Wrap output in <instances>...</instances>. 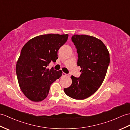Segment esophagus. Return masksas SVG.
Listing matches in <instances>:
<instances>
[{
	"mask_svg": "<svg viewBox=\"0 0 130 130\" xmlns=\"http://www.w3.org/2000/svg\"><path fill=\"white\" fill-rule=\"evenodd\" d=\"M62 75L63 76H66V75H67V74H66V73H65V72H63L62 73Z\"/></svg>",
	"mask_w": 130,
	"mask_h": 130,
	"instance_id": "1",
	"label": "esophagus"
}]
</instances>
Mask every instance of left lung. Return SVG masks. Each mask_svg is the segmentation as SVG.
I'll return each instance as SVG.
<instances>
[{
    "label": "left lung",
    "mask_w": 130,
    "mask_h": 130,
    "mask_svg": "<svg viewBox=\"0 0 130 130\" xmlns=\"http://www.w3.org/2000/svg\"><path fill=\"white\" fill-rule=\"evenodd\" d=\"M71 40L77 49L81 74L79 77L71 76V85L64 92L72 99L84 100L93 94L103 83L110 54L102 41L92 36L74 35Z\"/></svg>",
    "instance_id": "8db88e82"
}]
</instances>
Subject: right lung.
<instances>
[{
    "instance_id": "1",
    "label": "right lung",
    "mask_w": 130,
    "mask_h": 130,
    "mask_svg": "<svg viewBox=\"0 0 130 130\" xmlns=\"http://www.w3.org/2000/svg\"><path fill=\"white\" fill-rule=\"evenodd\" d=\"M68 34H49L29 40L21 50L16 65L20 89L27 98L35 102L43 100L49 94L51 85L61 76L62 71L46 69L58 59V51L68 38Z\"/></svg>"
}]
</instances>
